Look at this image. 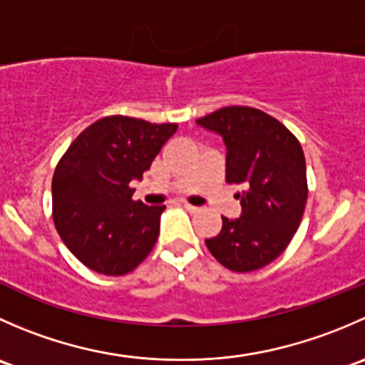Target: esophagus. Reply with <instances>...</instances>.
I'll return each instance as SVG.
<instances>
[{
  "instance_id": "esophagus-1",
  "label": "esophagus",
  "mask_w": 365,
  "mask_h": 365,
  "mask_svg": "<svg viewBox=\"0 0 365 365\" xmlns=\"http://www.w3.org/2000/svg\"><path fill=\"white\" fill-rule=\"evenodd\" d=\"M183 208H185L187 212H190V213H196L197 210H200V208H197V206H192V205H189V203L183 205Z\"/></svg>"
}]
</instances>
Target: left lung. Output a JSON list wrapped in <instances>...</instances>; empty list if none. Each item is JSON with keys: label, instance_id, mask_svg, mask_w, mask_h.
<instances>
[{"label": "left lung", "instance_id": "1", "mask_svg": "<svg viewBox=\"0 0 365 365\" xmlns=\"http://www.w3.org/2000/svg\"><path fill=\"white\" fill-rule=\"evenodd\" d=\"M196 123L222 138L226 182L242 187L240 217H222V230L206 238V247L233 272L263 268L300 226L307 201L304 150L281 121L245 106L222 108Z\"/></svg>", "mask_w": 365, "mask_h": 365}]
</instances>
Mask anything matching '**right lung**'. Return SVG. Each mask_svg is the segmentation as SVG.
Segmentation results:
<instances>
[{
    "label": "right lung",
    "instance_id": "right-lung-1",
    "mask_svg": "<svg viewBox=\"0 0 365 365\" xmlns=\"http://www.w3.org/2000/svg\"><path fill=\"white\" fill-rule=\"evenodd\" d=\"M176 123L108 116L81 132L53 176V219L68 251L104 275L134 270L155 245L164 205L132 200Z\"/></svg>",
    "mask_w": 365,
    "mask_h": 365
}]
</instances>
